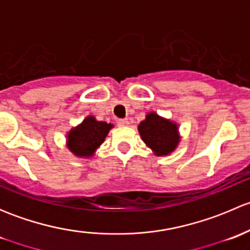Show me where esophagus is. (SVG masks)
<instances>
[{"instance_id": "1", "label": "esophagus", "mask_w": 250, "mask_h": 250, "mask_svg": "<svg viewBox=\"0 0 250 250\" xmlns=\"http://www.w3.org/2000/svg\"><path fill=\"white\" fill-rule=\"evenodd\" d=\"M117 125H120V127H127V125H129V121H128V120H118Z\"/></svg>"}]
</instances>
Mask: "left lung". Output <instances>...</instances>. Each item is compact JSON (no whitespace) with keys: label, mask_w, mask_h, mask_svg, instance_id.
I'll list each match as a JSON object with an SVG mask.
<instances>
[{"label":"left lung","mask_w":250,"mask_h":250,"mask_svg":"<svg viewBox=\"0 0 250 250\" xmlns=\"http://www.w3.org/2000/svg\"><path fill=\"white\" fill-rule=\"evenodd\" d=\"M141 140L155 156H169L181 140L179 125L175 121L160 116L155 111L147 112L138 125Z\"/></svg>","instance_id":"8db88e82"}]
</instances>
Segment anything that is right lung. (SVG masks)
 Returning <instances> with one entry per match:
<instances>
[{
    "label": "right lung",
    "mask_w": 250,
    "mask_h": 250,
    "mask_svg": "<svg viewBox=\"0 0 250 250\" xmlns=\"http://www.w3.org/2000/svg\"><path fill=\"white\" fill-rule=\"evenodd\" d=\"M113 125L98 121L89 115L76 127H72L66 133V147L70 152L80 158H92L105 141Z\"/></svg>",
    "instance_id": "add662e5"
}]
</instances>
